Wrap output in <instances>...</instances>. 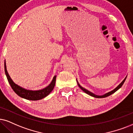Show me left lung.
<instances>
[{"label":"left lung","instance_id":"8db88e82","mask_svg":"<svg viewBox=\"0 0 133 133\" xmlns=\"http://www.w3.org/2000/svg\"><path fill=\"white\" fill-rule=\"evenodd\" d=\"M127 76L125 77V79H124V80H123V81H122V82H121V83H120V84H119L118 86L116 87V88H115V89H114V90H112L111 91H109V92H108V93L104 94V95H95V94H94L93 93H92V92L90 91L87 90V89L84 88L83 87H82L81 86V85H80V84H79L78 81H77V84H78V86L79 87H80V88L82 90H83V91L85 92V93L88 94V95L91 96H93V97H96V98H104V97H107V96H109L112 95V94L114 93H115V92L117 91V90H119V89H120V88H121V87H122V85H123L124 82H125V81L126 80V79H127Z\"/></svg>","mask_w":133,"mask_h":133}]
</instances>
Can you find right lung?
<instances>
[{"mask_svg": "<svg viewBox=\"0 0 133 133\" xmlns=\"http://www.w3.org/2000/svg\"><path fill=\"white\" fill-rule=\"evenodd\" d=\"M4 68L6 78H7V80L8 82H9L11 88L13 89L16 95H18L19 96L22 97V98L31 101L40 100L49 95L52 91H53V88H54L55 86L56 78V75H55L54 77H53V80H52L51 83H50V85H48V86L44 88L41 89V90H27V89H25L23 88V87L18 85L17 84H16L13 81L10 76L8 74L7 70H6L5 61L4 63Z\"/></svg>", "mask_w": 133, "mask_h": 133, "instance_id": "obj_1", "label": "right lung"}]
</instances>
